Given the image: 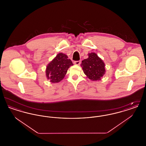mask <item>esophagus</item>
Masks as SVG:
<instances>
[{
    "mask_svg": "<svg viewBox=\"0 0 146 146\" xmlns=\"http://www.w3.org/2000/svg\"><path fill=\"white\" fill-rule=\"evenodd\" d=\"M80 63H81V61H75L74 63L75 64H76V65H79L80 64Z\"/></svg>",
    "mask_w": 146,
    "mask_h": 146,
    "instance_id": "obj_1",
    "label": "esophagus"
}]
</instances>
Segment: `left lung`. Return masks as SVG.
<instances>
[{
	"instance_id": "left-lung-1",
	"label": "left lung",
	"mask_w": 146,
	"mask_h": 146,
	"mask_svg": "<svg viewBox=\"0 0 146 146\" xmlns=\"http://www.w3.org/2000/svg\"><path fill=\"white\" fill-rule=\"evenodd\" d=\"M88 57L81 64L84 74L92 81L100 80L106 72L104 62L95 52L89 53Z\"/></svg>"
}]
</instances>
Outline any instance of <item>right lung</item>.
I'll list each match as a JSON object with an SVG mask.
<instances>
[{
    "instance_id": "obj_1",
    "label": "right lung",
    "mask_w": 146,
    "mask_h": 146,
    "mask_svg": "<svg viewBox=\"0 0 146 146\" xmlns=\"http://www.w3.org/2000/svg\"><path fill=\"white\" fill-rule=\"evenodd\" d=\"M73 64L68 56L62 52L58 54L46 68V76L52 83H57L66 76L67 70Z\"/></svg>"
}]
</instances>
